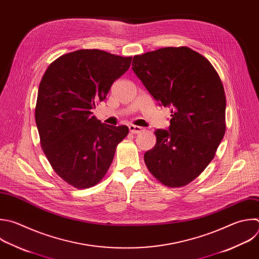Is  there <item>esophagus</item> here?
I'll return each instance as SVG.
<instances>
[{
    "label": "esophagus",
    "mask_w": 259,
    "mask_h": 259,
    "mask_svg": "<svg viewBox=\"0 0 259 259\" xmlns=\"http://www.w3.org/2000/svg\"><path fill=\"white\" fill-rule=\"evenodd\" d=\"M129 130L131 133H134V134H138L140 132L143 131V128L140 127V126H135V125H130L129 126Z\"/></svg>",
    "instance_id": "34e87169"
}]
</instances>
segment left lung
Returning a JSON list of instances; mask_svg holds the SVG:
<instances>
[{"mask_svg":"<svg viewBox=\"0 0 259 259\" xmlns=\"http://www.w3.org/2000/svg\"><path fill=\"white\" fill-rule=\"evenodd\" d=\"M132 70L159 106L170 108L167 130L157 129L144 153L163 185L190 183L212 160L226 130L221 78L203 56L187 48H163L133 57Z\"/></svg>","mask_w":259,"mask_h":259,"instance_id":"left-lung-1","label":"left lung"}]
</instances>
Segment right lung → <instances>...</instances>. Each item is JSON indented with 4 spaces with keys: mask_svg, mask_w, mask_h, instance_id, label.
Here are the masks:
<instances>
[{
    "mask_svg": "<svg viewBox=\"0 0 259 259\" xmlns=\"http://www.w3.org/2000/svg\"><path fill=\"white\" fill-rule=\"evenodd\" d=\"M132 57L101 50L61 56L39 83L35 122L42 150L56 173L75 188H90L106 175L127 126H112L93 116Z\"/></svg>",
    "mask_w": 259,
    "mask_h": 259,
    "instance_id": "right-lung-1",
    "label": "right lung"
}]
</instances>
